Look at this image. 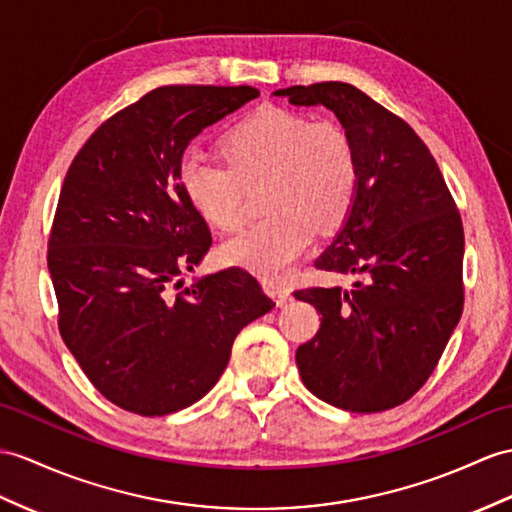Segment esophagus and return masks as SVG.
Returning <instances> with one entry per match:
<instances>
[{
    "mask_svg": "<svg viewBox=\"0 0 512 512\" xmlns=\"http://www.w3.org/2000/svg\"><path fill=\"white\" fill-rule=\"evenodd\" d=\"M265 291H267L269 297L276 299L278 306H284L291 299V291L286 289V286L276 284V282H265Z\"/></svg>",
    "mask_w": 512,
    "mask_h": 512,
    "instance_id": "34e87169",
    "label": "esophagus"
}]
</instances>
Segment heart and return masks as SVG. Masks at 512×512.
<instances>
[{
  "label": "heart",
  "mask_w": 512,
  "mask_h": 512,
  "mask_svg": "<svg viewBox=\"0 0 512 512\" xmlns=\"http://www.w3.org/2000/svg\"><path fill=\"white\" fill-rule=\"evenodd\" d=\"M221 152L228 165L186 154L180 184L195 213L219 230L239 228L247 189L263 186L267 217L221 245L228 265L278 282L313 243L315 230H336L350 215L358 162L339 123L267 106L234 126Z\"/></svg>",
  "instance_id": "obj_1"
}]
</instances>
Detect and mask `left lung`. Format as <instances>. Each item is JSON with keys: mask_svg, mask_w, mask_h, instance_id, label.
Returning <instances> with one entry per match:
<instances>
[{"mask_svg": "<svg viewBox=\"0 0 512 512\" xmlns=\"http://www.w3.org/2000/svg\"><path fill=\"white\" fill-rule=\"evenodd\" d=\"M273 95L334 112L358 162L350 215L315 260L354 282L295 291L321 315L315 339L295 354L299 376L336 408L382 413L421 389L463 315V223L430 149L356 86Z\"/></svg>", "mask_w": 512, "mask_h": 512, "instance_id": "left-lung-1", "label": "left lung"}]
</instances>
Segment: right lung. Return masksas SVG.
I'll use <instances>...</instances> for the list:
<instances>
[{"label":"right lung","mask_w":512,"mask_h":512,"mask_svg":"<svg viewBox=\"0 0 512 512\" xmlns=\"http://www.w3.org/2000/svg\"><path fill=\"white\" fill-rule=\"evenodd\" d=\"M258 95L160 86L102 123L67 171L47 254L60 334L95 389L130 413L202 400L236 334L276 306L239 267L171 291L213 245L182 191L184 149Z\"/></svg>","instance_id":"obj_1"}]
</instances>
